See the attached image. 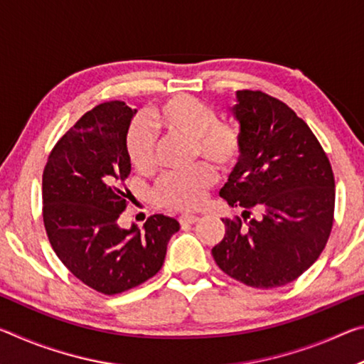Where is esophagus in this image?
I'll list each match as a JSON object with an SVG mask.
<instances>
[{
    "mask_svg": "<svg viewBox=\"0 0 364 364\" xmlns=\"http://www.w3.org/2000/svg\"><path fill=\"white\" fill-rule=\"evenodd\" d=\"M197 220H199V217H197V215H193V213H183V215H180V218H178V221H180L181 225L196 223Z\"/></svg>",
    "mask_w": 364,
    "mask_h": 364,
    "instance_id": "1",
    "label": "esophagus"
}]
</instances>
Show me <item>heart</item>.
<instances>
[{
    "instance_id": "heart-1",
    "label": "heart",
    "mask_w": 364,
    "mask_h": 364,
    "mask_svg": "<svg viewBox=\"0 0 364 364\" xmlns=\"http://www.w3.org/2000/svg\"><path fill=\"white\" fill-rule=\"evenodd\" d=\"M157 133L189 138L193 141V159H207L221 170L232 167L242 152V133L236 123L218 120L208 104L180 95L154 109L147 123H136L128 133L127 157L139 173H151L156 168ZM213 181L212 165L197 164L186 171L160 178L154 188V199L162 207L193 210L204 200L205 191Z\"/></svg>"
}]
</instances>
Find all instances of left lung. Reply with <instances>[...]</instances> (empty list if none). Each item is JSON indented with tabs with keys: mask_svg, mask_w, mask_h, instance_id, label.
Wrapping results in <instances>:
<instances>
[{
	"mask_svg": "<svg viewBox=\"0 0 364 364\" xmlns=\"http://www.w3.org/2000/svg\"><path fill=\"white\" fill-rule=\"evenodd\" d=\"M236 97L232 112L241 123L242 152L220 196L244 213L223 218L225 237L212 255L221 271L245 286H286L328 244L334 173L315 133L287 104L260 90H241Z\"/></svg>",
	"mask_w": 364,
	"mask_h": 364,
	"instance_id": "obj_1",
	"label": "left lung"
}]
</instances>
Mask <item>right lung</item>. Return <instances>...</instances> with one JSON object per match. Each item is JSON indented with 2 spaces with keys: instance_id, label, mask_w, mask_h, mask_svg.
<instances>
[{
  "instance_id": "right-lung-1",
  "label": "right lung",
  "mask_w": 364,
  "mask_h": 364,
  "mask_svg": "<svg viewBox=\"0 0 364 364\" xmlns=\"http://www.w3.org/2000/svg\"><path fill=\"white\" fill-rule=\"evenodd\" d=\"M136 110L123 101L97 104L60 138L43 170V223L65 268L95 291L115 295L162 268L175 218L152 215L143 230H123L125 180L132 164L127 133Z\"/></svg>"
}]
</instances>
